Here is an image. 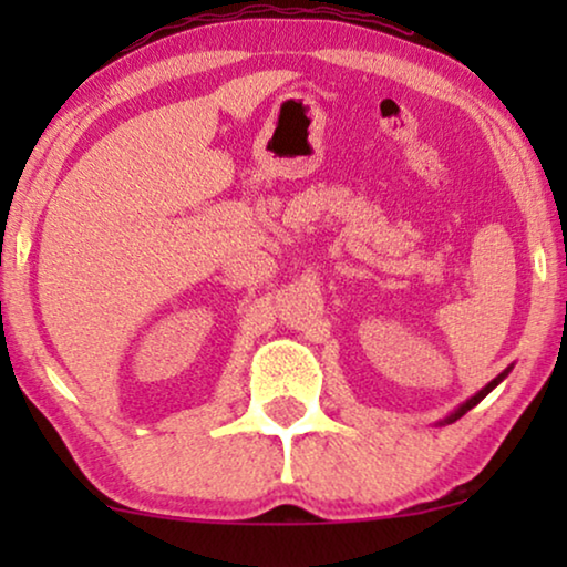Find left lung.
Segmentation results:
<instances>
[{
  "mask_svg": "<svg viewBox=\"0 0 567 567\" xmlns=\"http://www.w3.org/2000/svg\"><path fill=\"white\" fill-rule=\"evenodd\" d=\"M508 371H511V367H508L506 371H501V374H498V377H495V379H493V382H487V384L483 386V390H480L477 394H472V398H470L467 402H462V405H460V408H456V410H454V413H452V415H449V417H446V421H441V423H454V421H460V417H462L464 413H467V410H472V408H475L480 400H483V398H487V394H491V392L495 390V386H498V384L503 382V379H506V377H508Z\"/></svg>",
  "mask_w": 567,
  "mask_h": 567,
  "instance_id": "1",
  "label": "left lung"
}]
</instances>
